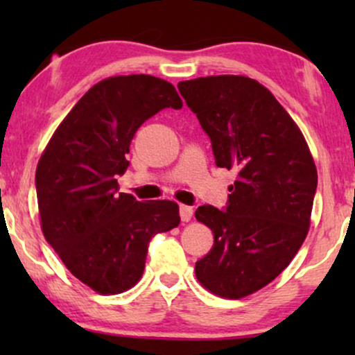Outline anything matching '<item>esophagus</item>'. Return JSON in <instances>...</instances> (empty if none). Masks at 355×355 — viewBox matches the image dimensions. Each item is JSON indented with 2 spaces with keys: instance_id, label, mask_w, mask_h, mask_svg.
<instances>
[{
  "instance_id": "34e87169",
  "label": "esophagus",
  "mask_w": 355,
  "mask_h": 355,
  "mask_svg": "<svg viewBox=\"0 0 355 355\" xmlns=\"http://www.w3.org/2000/svg\"><path fill=\"white\" fill-rule=\"evenodd\" d=\"M179 215H181V220L182 221H191V218L193 215V208L192 207H187V205H181L179 207Z\"/></svg>"
}]
</instances>
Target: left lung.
I'll list each match as a JSON object with an SVG mask.
<instances>
[{"label": "left lung", "instance_id": "8db88e82", "mask_svg": "<svg viewBox=\"0 0 355 355\" xmlns=\"http://www.w3.org/2000/svg\"><path fill=\"white\" fill-rule=\"evenodd\" d=\"M178 89L210 137L216 166L237 171L223 210L196 211L215 236L196 263L197 279L221 297H245L271 283L302 245L317 168L293 118L257 80L210 76Z\"/></svg>", "mask_w": 355, "mask_h": 355}]
</instances>
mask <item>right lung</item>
<instances>
[{"label": "right lung", "mask_w": 355, "mask_h": 355, "mask_svg": "<svg viewBox=\"0 0 355 355\" xmlns=\"http://www.w3.org/2000/svg\"><path fill=\"white\" fill-rule=\"evenodd\" d=\"M164 108L181 110L169 82L147 74L92 87L53 134L35 173L42 231L67 270L100 294L142 278L148 244L181 223L178 203L119 192L130 140Z\"/></svg>", "instance_id": "add662e5"}]
</instances>
